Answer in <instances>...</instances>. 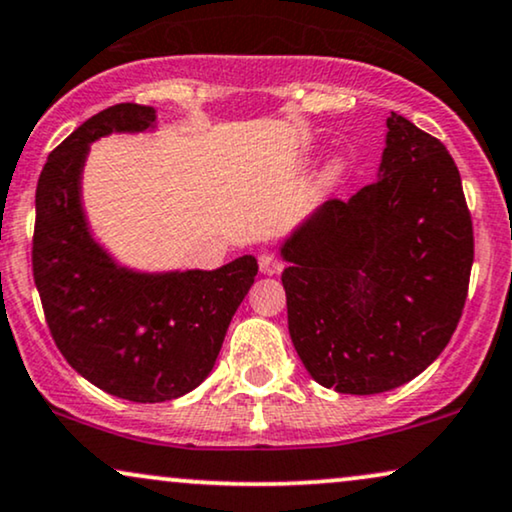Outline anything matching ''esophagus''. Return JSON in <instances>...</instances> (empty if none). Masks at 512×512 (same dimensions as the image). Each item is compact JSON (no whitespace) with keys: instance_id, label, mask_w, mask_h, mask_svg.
I'll use <instances>...</instances> for the list:
<instances>
[{"instance_id":"34e87169","label":"esophagus","mask_w":512,"mask_h":512,"mask_svg":"<svg viewBox=\"0 0 512 512\" xmlns=\"http://www.w3.org/2000/svg\"><path fill=\"white\" fill-rule=\"evenodd\" d=\"M281 267H283V264L274 255V252H262V255H260V271H262V274L274 276V274H278V271H281Z\"/></svg>"}]
</instances>
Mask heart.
Returning a JSON list of instances; mask_svg holds the SVG:
<instances>
[{"mask_svg":"<svg viewBox=\"0 0 512 512\" xmlns=\"http://www.w3.org/2000/svg\"><path fill=\"white\" fill-rule=\"evenodd\" d=\"M338 170H340V167H338V165H335V167H333V174H338Z\"/></svg>","mask_w":512,"mask_h":512,"instance_id":"1","label":"heart"}]
</instances>
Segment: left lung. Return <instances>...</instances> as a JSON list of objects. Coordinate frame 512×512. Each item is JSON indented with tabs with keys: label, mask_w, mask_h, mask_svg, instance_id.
Instances as JSON below:
<instances>
[{
	"label": "left lung",
	"mask_w": 512,
	"mask_h": 512,
	"mask_svg": "<svg viewBox=\"0 0 512 512\" xmlns=\"http://www.w3.org/2000/svg\"><path fill=\"white\" fill-rule=\"evenodd\" d=\"M281 255L290 340L316 383H409L449 345L468 297L475 238L454 158L392 113L378 181L323 203Z\"/></svg>",
	"instance_id": "8db88e82"
}]
</instances>
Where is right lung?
<instances>
[{"instance_id":"add662e5","label":"right lung","mask_w":512,"mask_h":512,"mask_svg":"<svg viewBox=\"0 0 512 512\" xmlns=\"http://www.w3.org/2000/svg\"><path fill=\"white\" fill-rule=\"evenodd\" d=\"M153 122L151 106L118 103L63 139L37 181L32 236V276L56 347L99 390L139 404L177 399L208 378L257 274L252 255L215 271L141 274L118 267L89 234L80 203L89 144Z\"/></svg>"}]
</instances>
